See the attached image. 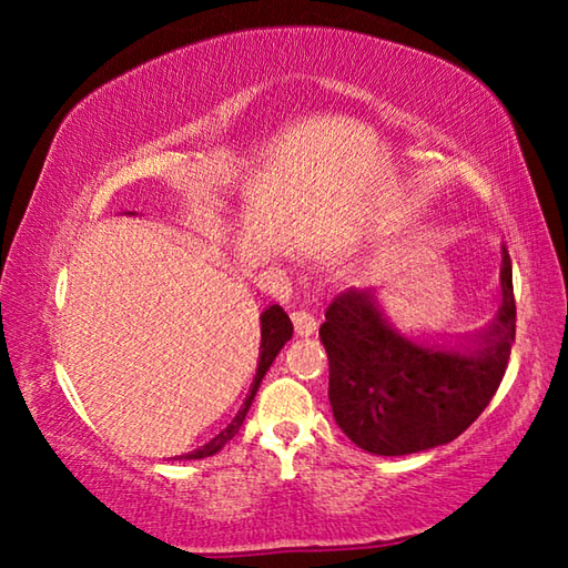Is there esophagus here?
Returning a JSON list of instances; mask_svg holds the SVG:
<instances>
[{
    "label": "esophagus",
    "mask_w": 568,
    "mask_h": 568,
    "mask_svg": "<svg viewBox=\"0 0 568 568\" xmlns=\"http://www.w3.org/2000/svg\"><path fill=\"white\" fill-rule=\"evenodd\" d=\"M293 325H295V333L301 335V338H307V335H313L315 331H318V321H315V315L307 311H295Z\"/></svg>",
    "instance_id": "obj_1"
}]
</instances>
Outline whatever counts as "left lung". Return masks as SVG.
I'll use <instances>...</instances> for the list:
<instances>
[{"mask_svg":"<svg viewBox=\"0 0 568 568\" xmlns=\"http://www.w3.org/2000/svg\"><path fill=\"white\" fill-rule=\"evenodd\" d=\"M516 335L511 257L501 247V307L484 328L450 343L406 335L376 291L335 297L321 325L333 418L355 446L408 456L446 446L474 423L501 383Z\"/></svg>","mask_w":568,"mask_h":568,"instance_id":"1","label":"left lung"}]
</instances>
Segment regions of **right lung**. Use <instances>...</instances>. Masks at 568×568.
<instances>
[{"instance_id":"right-lung-1","label":"right lung","mask_w":568,"mask_h":568,"mask_svg":"<svg viewBox=\"0 0 568 568\" xmlns=\"http://www.w3.org/2000/svg\"><path fill=\"white\" fill-rule=\"evenodd\" d=\"M134 215V213H130ZM293 338V323L291 318H287V313L283 311L281 305H271L265 307V311L261 313V355H257V368H255V378L253 383H250V393L243 400V406H240V410L235 413V418L227 423V426L220 430V434L215 438H210L205 446H200L195 450H190V454L180 456V460H192V458H207V456H215L220 448H223L227 440H233L235 434L240 430V426H243V420L247 416L250 406H253V398L257 388H261V383L265 378V373L271 371V365L275 361V355L281 353L283 345Z\"/></svg>"}]
</instances>
